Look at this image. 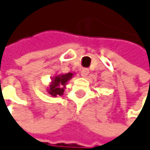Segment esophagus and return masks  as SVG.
Wrapping results in <instances>:
<instances>
[{
	"instance_id": "1",
	"label": "esophagus",
	"mask_w": 150,
	"mask_h": 150,
	"mask_svg": "<svg viewBox=\"0 0 150 150\" xmlns=\"http://www.w3.org/2000/svg\"><path fill=\"white\" fill-rule=\"evenodd\" d=\"M89 74V69H83L82 70H81V75L83 76V77H85V76H87V75Z\"/></svg>"
}]
</instances>
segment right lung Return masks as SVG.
<instances>
[{
  "instance_id": "right-lung-1",
  "label": "right lung",
  "mask_w": 150,
  "mask_h": 150,
  "mask_svg": "<svg viewBox=\"0 0 150 150\" xmlns=\"http://www.w3.org/2000/svg\"><path fill=\"white\" fill-rule=\"evenodd\" d=\"M72 74L69 73L66 75H62L59 76H56L55 79L52 81V84L50 86L49 93L52 96L62 95L63 93V88L66 84V82L72 77Z\"/></svg>"
}]
</instances>
